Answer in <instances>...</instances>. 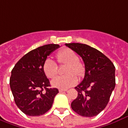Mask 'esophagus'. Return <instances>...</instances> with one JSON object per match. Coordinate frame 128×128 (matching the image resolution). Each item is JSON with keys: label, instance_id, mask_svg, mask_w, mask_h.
<instances>
[{"label": "esophagus", "instance_id": "34e87169", "mask_svg": "<svg viewBox=\"0 0 128 128\" xmlns=\"http://www.w3.org/2000/svg\"><path fill=\"white\" fill-rule=\"evenodd\" d=\"M67 90H62V89H59V92H66Z\"/></svg>", "mask_w": 128, "mask_h": 128}]
</instances>
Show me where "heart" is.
I'll use <instances>...</instances> for the list:
<instances>
[{"label":"heart","mask_w":128,"mask_h":128,"mask_svg":"<svg viewBox=\"0 0 128 128\" xmlns=\"http://www.w3.org/2000/svg\"><path fill=\"white\" fill-rule=\"evenodd\" d=\"M57 59L61 65H66L64 73L66 75L59 76L52 80L53 87L66 90L72 87L78 82V78L85 75L86 67L83 62L79 60L77 53L70 48H63L57 53ZM43 71L48 78L52 79L57 75L58 66L53 59L47 58L43 64Z\"/></svg>","instance_id":"1"}]
</instances>
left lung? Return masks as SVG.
I'll use <instances>...</instances> for the list:
<instances>
[{"label":"left lung","mask_w":128,"mask_h":128,"mask_svg":"<svg viewBox=\"0 0 128 128\" xmlns=\"http://www.w3.org/2000/svg\"><path fill=\"white\" fill-rule=\"evenodd\" d=\"M82 57L86 72L82 82L75 89L78 96L71 108L84 117H94L108 105L116 86L115 66L100 50L82 43H66Z\"/></svg>","instance_id":"8db88e82"}]
</instances>
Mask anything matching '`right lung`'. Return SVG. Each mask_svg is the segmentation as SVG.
<instances>
[{"mask_svg": "<svg viewBox=\"0 0 128 128\" xmlns=\"http://www.w3.org/2000/svg\"><path fill=\"white\" fill-rule=\"evenodd\" d=\"M59 44H48L39 46L24 55L11 71L10 87L16 105L29 116L44 114L50 109L57 88L50 87L49 80L43 71V64Z\"/></svg>", "mask_w": 128, "mask_h": 128, "instance_id": "right-lung-1", "label": "right lung"}]
</instances>
